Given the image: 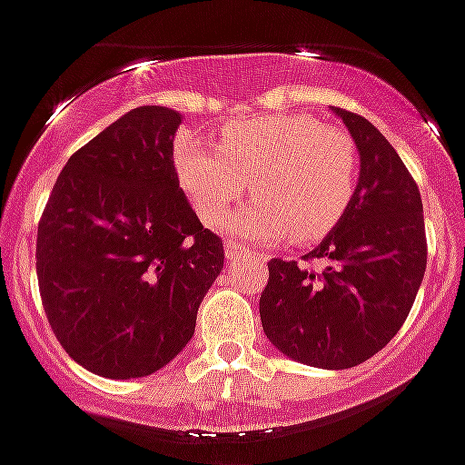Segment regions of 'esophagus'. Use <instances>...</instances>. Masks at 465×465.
<instances>
[{"label":"esophagus","mask_w":465,"mask_h":465,"mask_svg":"<svg viewBox=\"0 0 465 465\" xmlns=\"http://www.w3.org/2000/svg\"><path fill=\"white\" fill-rule=\"evenodd\" d=\"M224 255H226V260H239L241 255H243V248H241L239 243H236V241H226L224 243Z\"/></svg>","instance_id":"obj_1"}]
</instances>
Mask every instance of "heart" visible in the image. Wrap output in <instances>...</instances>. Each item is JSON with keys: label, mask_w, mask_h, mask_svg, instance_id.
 Segmentation results:
<instances>
[{"label": "heart", "mask_w": 465, "mask_h": 465, "mask_svg": "<svg viewBox=\"0 0 465 465\" xmlns=\"http://www.w3.org/2000/svg\"><path fill=\"white\" fill-rule=\"evenodd\" d=\"M179 186L208 226H220L248 193L255 205L229 232L272 243L329 232L357 189L359 155L345 132L310 115H269L232 124L220 146L184 139L174 155Z\"/></svg>", "instance_id": "heart-1"}]
</instances>
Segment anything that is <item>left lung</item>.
Wrapping results in <instances>:
<instances>
[{"label": "left lung", "mask_w": 465, "mask_h": 465, "mask_svg": "<svg viewBox=\"0 0 465 465\" xmlns=\"http://www.w3.org/2000/svg\"><path fill=\"white\" fill-rule=\"evenodd\" d=\"M359 151L354 196L307 257L322 274L274 257L260 295L269 342L300 364L350 369L381 352L407 322L428 262L423 203L397 151L357 113L331 108Z\"/></svg>", "instance_id": "obj_1"}]
</instances>
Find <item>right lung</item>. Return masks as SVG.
<instances>
[{"mask_svg":"<svg viewBox=\"0 0 465 465\" xmlns=\"http://www.w3.org/2000/svg\"><path fill=\"white\" fill-rule=\"evenodd\" d=\"M165 106L124 113L70 155L37 226L42 305L65 352L115 381L170 364L224 267L179 189Z\"/></svg>","mask_w":465,"mask_h":465,"instance_id":"add662e5","label":"right lung"}]
</instances>
